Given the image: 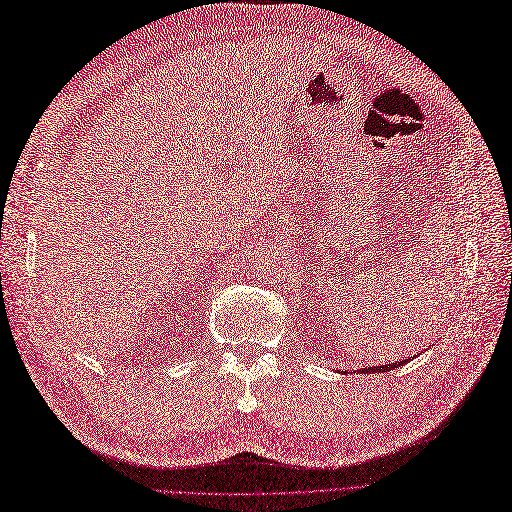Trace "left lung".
I'll use <instances>...</instances> for the list:
<instances>
[{
	"mask_svg": "<svg viewBox=\"0 0 512 512\" xmlns=\"http://www.w3.org/2000/svg\"><path fill=\"white\" fill-rule=\"evenodd\" d=\"M406 364V360H402V362H395V364H385V366H372V368H362L360 372H389V370H393V368H397V366H404Z\"/></svg>",
	"mask_w": 512,
	"mask_h": 512,
	"instance_id": "8db88e82",
	"label": "left lung"
}]
</instances>
